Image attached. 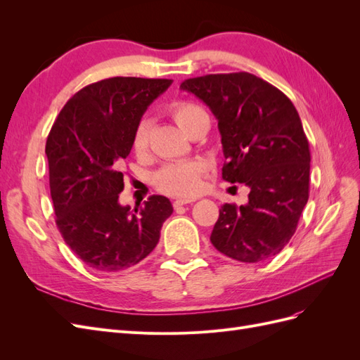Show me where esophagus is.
<instances>
[{
	"label": "esophagus",
	"mask_w": 360,
	"mask_h": 360,
	"mask_svg": "<svg viewBox=\"0 0 360 360\" xmlns=\"http://www.w3.org/2000/svg\"><path fill=\"white\" fill-rule=\"evenodd\" d=\"M195 200L193 198H179L174 201V209H179L181 205H186V204H192Z\"/></svg>",
	"instance_id": "esophagus-1"
}]
</instances>
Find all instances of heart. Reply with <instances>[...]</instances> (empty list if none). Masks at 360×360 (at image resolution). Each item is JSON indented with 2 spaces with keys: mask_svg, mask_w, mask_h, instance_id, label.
<instances>
[{
  "mask_svg": "<svg viewBox=\"0 0 360 360\" xmlns=\"http://www.w3.org/2000/svg\"><path fill=\"white\" fill-rule=\"evenodd\" d=\"M169 114L184 132L198 122L205 114L201 106L188 101L174 102L169 106ZM148 147V129L141 123L132 138V150L138 156L144 155ZM205 171V163L201 160H183L168 163L155 174V184L159 191L174 197H192L201 188V179Z\"/></svg>",
  "mask_w": 360,
  "mask_h": 360,
  "instance_id": "1",
  "label": "heart"
}]
</instances>
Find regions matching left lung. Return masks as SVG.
<instances>
[{"label":"left lung","mask_w":360,"mask_h":360,"mask_svg":"<svg viewBox=\"0 0 360 360\" xmlns=\"http://www.w3.org/2000/svg\"><path fill=\"white\" fill-rule=\"evenodd\" d=\"M210 108L222 136V179L245 183L248 204H224L210 236L224 255L259 263L290 242L309 198V143L296 108L248 72L183 81Z\"/></svg>","instance_id":"obj_1"}]
</instances>
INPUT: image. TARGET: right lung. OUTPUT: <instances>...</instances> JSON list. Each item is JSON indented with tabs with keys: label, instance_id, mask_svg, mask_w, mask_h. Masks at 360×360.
I'll use <instances>...</instances> for the list:
<instances>
[{
	"label": "right lung",
	"instance_id": "1",
	"mask_svg": "<svg viewBox=\"0 0 360 360\" xmlns=\"http://www.w3.org/2000/svg\"><path fill=\"white\" fill-rule=\"evenodd\" d=\"M171 79L115 76L84 86L63 106L46 139L49 188L64 242L99 271L138 264L159 242L172 213L167 197L120 205L123 162L147 106Z\"/></svg>",
	"mask_w": 360,
	"mask_h": 360
}]
</instances>
